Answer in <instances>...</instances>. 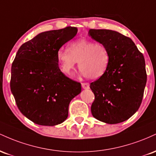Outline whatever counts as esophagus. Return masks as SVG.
Listing matches in <instances>:
<instances>
[{
  "label": "esophagus",
  "instance_id": "obj_1",
  "mask_svg": "<svg viewBox=\"0 0 156 156\" xmlns=\"http://www.w3.org/2000/svg\"><path fill=\"white\" fill-rule=\"evenodd\" d=\"M81 86H82V88L84 89H89V83H87H87H82Z\"/></svg>",
  "mask_w": 156,
  "mask_h": 156
}]
</instances>
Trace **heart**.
I'll return each instance as SVG.
<instances>
[{"instance_id":"1","label":"heart","mask_w":156,"mask_h":156,"mask_svg":"<svg viewBox=\"0 0 156 156\" xmlns=\"http://www.w3.org/2000/svg\"><path fill=\"white\" fill-rule=\"evenodd\" d=\"M56 59L62 73L74 76L79 62V69L85 76L97 79L105 74L109 64V53L104 44L88 39L71 42L66 49L57 51Z\"/></svg>"}]
</instances>
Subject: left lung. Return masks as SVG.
Instances as JSON below:
<instances>
[{"label": "left lung", "instance_id": "left-lung-1", "mask_svg": "<svg viewBox=\"0 0 156 156\" xmlns=\"http://www.w3.org/2000/svg\"><path fill=\"white\" fill-rule=\"evenodd\" d=\"M89 36L109 53L106 72L90 83L94 94L91 112L103 122H122L137 112L142 101L147 82L144 55L131 39L119 32L90 29Z\"/></svg>", "mask_w": 156, "mask_h": 156}]
</instances>
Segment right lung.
I'll return each mask as SVG.
<instances>
[{
	"instance_id": "1",
	"label": "right lung",
	"mask_w": 156,
	"mask_h": 156,
	"mask_svg": "<svg viewBox=\"0 0 156 156\" xmlns=\"http://www.w3.org/2000/svg\"><path fill=\"white\" fill-rule=\"evenodd\" d=\"M78 32L76 27L42 32L20 46L12 65L10 88L19 110L37 125L54 126L68 117L81 92L79 82L61 71L57 51Z\"/></svg>"
}]
</instances>
